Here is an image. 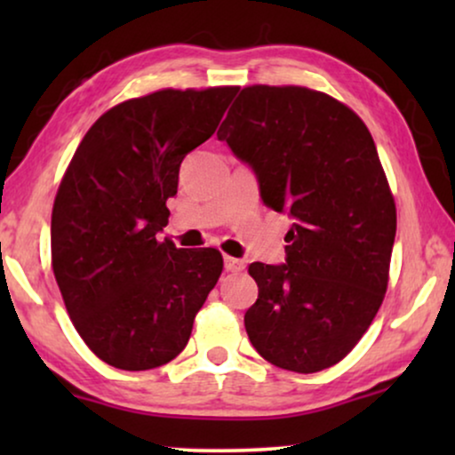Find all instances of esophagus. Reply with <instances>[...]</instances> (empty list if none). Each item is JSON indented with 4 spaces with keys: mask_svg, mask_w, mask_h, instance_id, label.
<instances>
[{
    "mask_svg": "<svg viewBox=\"0 0 455 455\" xmlns=\"http://www.w3.org/2000/svg\"><path fill=\"white\" fill-rule=\"evenodd\" d=\"M223 267H226L228 273H240V271H244V260L228 257L226 254V257H223Z\"/></svg>",
    "mask_w": 455,
    "mask_h": 455,
    "instance_id": "1",
    "label": "esophagus"
}]
</instances>
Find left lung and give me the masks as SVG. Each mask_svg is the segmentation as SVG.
I'll use <instances>...</instances> for the list:
<instances>
[{
	"mask_svg": "<svg viewBox=\"0 0 455 455\" xmlns=\"http://www.w3.org/2000/svg\"><path fill=\"white\" fill-rule=\"evenodd\" d=\"M217 139L254 172L267 207L291 220L285 263H252L244 315L271 364H338L375 319L389 279L395 203L364 122L304 86H246Z\"/></svg>",
	"mask_w": 455,
	"mask_h": 455,
	"instance_id": "1",
	"label": "left lung"
}]
</instances>
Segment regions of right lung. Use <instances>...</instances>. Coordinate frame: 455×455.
I'll return each instance as SVG.
<instances>
[{"instance_id":"obj_1","label":"right lung","mask_w":455,"mask_h":455,"mask_svg":"<svg viewBox=\"0 0 455 455\" xmlns=\"http://www.w3.org/2000/svg\"><path fill=\"white\" fill-rule=\"evenodd\" d=\"M238 86L164 89L99 117L61 180L52 265L84 344L122 371H148L184 350L221 275L215 248L159 242L180 164L211 139Z\"/></svg>"}]
</instances>
